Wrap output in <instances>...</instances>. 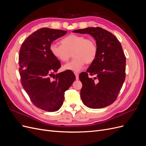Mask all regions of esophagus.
<instances>
[{
  "mask_svg": "<svg viewBox=\"0 0 146 146\" xmlns=\"http://www.w3.org/2000/svg\"><path fill=\"white\" fill-rule=\"evenodd\" d=\"M75 76L76 77V80H78V72H74Z\"/></svg>",
  "mask_w": 146,
  "mask_h": 146,
  "instance_id": "esophagus-1",
  "label": "esophagus"
}]
</instances>
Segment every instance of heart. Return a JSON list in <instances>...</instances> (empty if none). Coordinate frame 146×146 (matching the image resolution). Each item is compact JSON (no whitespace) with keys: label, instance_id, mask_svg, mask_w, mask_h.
Segmentation results:
<instances>
[{"label":"heart","instance_id":"b5f03b06","mask_svg":"<svg viewBox=\"0 0 146 146\" xmlns=\"http://www.w3.org/2000/svg\"><path fill=\"white\" fill-rule=\"evenodd\" d=\"M61 45L52 43L50 51L52 55L61 62H66L74 56L70 62L64 66L66 70L79 71L85 63L93 62L98 55V46L93 39L76 34L68 35L61 40Z\"/></svg>","mask_w":146,"mask_h":146}]
</instances>
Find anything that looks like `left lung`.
Instances as JSON below:
<instances>
[{"mask_svg": "<svg viewBox=\"0 0 146 146\" xmlns=\"http://www.w3.org/2000/svg\"><path fill=\"white\" fill-rule=\"evenodd\" d=\"M73 32L90 34L98 46L96 59L86 72L79 76L82 83L80 96L83 103L90 108L107 107L116 100L125 78L126 59L121 43L111 32L99 27ZM89 74L96 77L89 78Z\"/></svg>", "mask_w": 146, "mask_h": 146, "instance_id": "left-lung-1", "label": "left lung"}]
</instances>
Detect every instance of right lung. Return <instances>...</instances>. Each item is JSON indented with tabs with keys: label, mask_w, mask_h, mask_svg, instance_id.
<instances>
[{
	"label": "right lung",
	"mask_w": 146,
	"mask_h": 146,
	"mask_svg": "<svg viewBox=\"0 0 146 146\" xmlns=\"http://www.w3.org/2000/svg\"><path fill=\"white\" fill-rule=\"evenodd\" d=\"M67 31L42 28L33 32L22 44L19 56L21 83L32 103L48 112L56 111L64 99V92L76 79L70 70L54 75L61 67L52 55L50 46Z\"/></svg>",
	"instance_id": "add662e5"
}]
</instances>
